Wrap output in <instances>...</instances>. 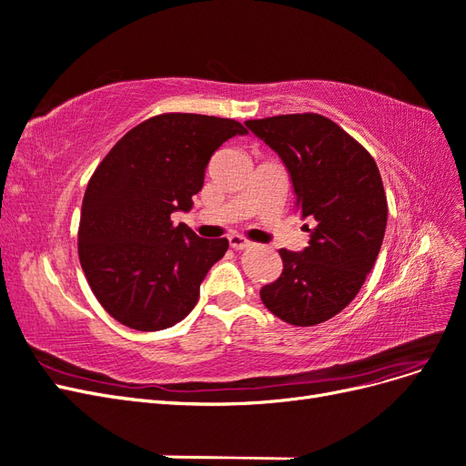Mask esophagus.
<instances>
[{
  "instance_id": "esophagus-1",
  "label": "esophagus",
  "mask_w": 466,
  "mask_h": 466,
  "mask_svg": "<svg viewBox=\"0 0 466 466\" xmlns=\"http://www.w3.org/2000/svg\"><path fill=\"white\" fill-rule=\"evenodd\" d=\"M229 245H231L235 250H245V248L250 247V243L247 241L245 237H241V235H231V237H229Z\"/></svg>"
}]
</instances>
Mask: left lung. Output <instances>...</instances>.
<instances>
[{
  "label": "left lung",
  "mask_w": 466,
  "mask_h": 466,
  "mask_svg": "<svg viewBox=\"0 0 466 466\" xmlns=\"http://www.w3.org/2000/svg\"><path fill=\"white\" fill-rule=\"evenodd\" d=\"M245 124L284 163L301 218L317 221L303 250L279 248L284 272L260 299L278 319L313 327L348 307L371 272L387 229L383 180L371 155L327 116Z\"/></svg>",
  "instance_id": "obj_1"
}]
</instances>
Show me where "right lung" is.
<instances>
[{
    "instance_id": "right-lung-1",
    "label": "right lung",
    "mask_w": 466,
    "mask_h": 466,
    "mask_svg": "<svg viewBox=\"0 0 466 466\" xmlns=\"http://www.w3.org/2000/svg\"><path fill=\"white\" fill-rule=\"evenodd\" d=\"M247 130L231 118L153 116L126 134L93 173L81 206L79 262L106 313L126 327H173L198 303L228 238H202L171 214L190 211L206 167Z\"/></svg>"
}]
</instances>
